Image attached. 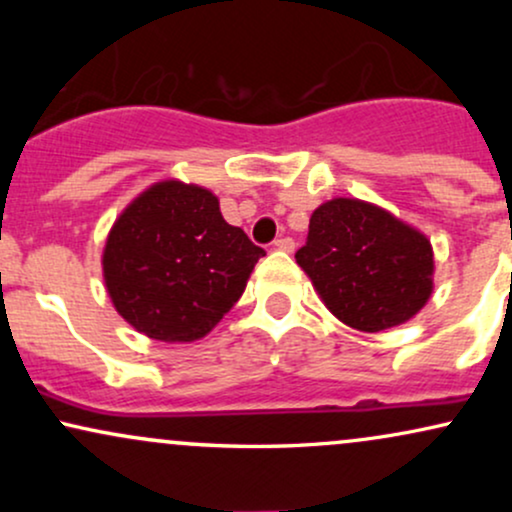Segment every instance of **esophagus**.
Returning a JSON list of instances; mask_svg holds the SVG:
<instances>
[{
    "instance_id": "obj_1",
    "label": "esophagus",
    "mask_w": 512,
    "mask_h": 512,
    "mask_svg": "<svg viewBox=\"0 0 512 512\" xmlns=\"http://www.w3.org/2000/svg\"><path fill=\"white\" fill-rule=\"evenodd\" d=\"M274 248L276 250H284V252H293V248H296V243H293V238L284 236V238H276L274 240Z\"/></svg>"
}]
</instances>
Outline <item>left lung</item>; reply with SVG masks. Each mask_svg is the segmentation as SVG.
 <instances>
[{
  "mask_svg": "<svg viewBox=\"0 0 512 512\" xmlns=\"http://www.w3.org/2000/svg\"><path fill=\"white\" fill-rule=\"evenodd\" d=\"M296 262L330 313L361 332L411 320L433 291L431 240L361 199L320 204Z\"/></svg>",
  "mask_w": 512,
  "mask_h": 512,
  "instance_id": "1",
  "label": "left lung"
}]
</instances>
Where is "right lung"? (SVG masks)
Returning <instances> with one entry per match:
<instances>
[{
  "mask_svg": "<svg viewBox=\"0 0 512 512\" xmlns=\"http://www.w3.org/2000/svg\"><path fill=\"white\" fill-rule=\"evenodd\" d=\"M264 255L197 185L156 182L122 211L103 250L115 310L158 342H195L243 296Z\"/></svg>",
  "mask_w": 512,
  "mask_h": 512,
  "instance_id": "add662e5",
  "label": "right lung"
}]
</instances>
